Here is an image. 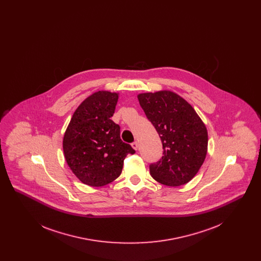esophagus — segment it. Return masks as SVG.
I'll list each match as a JSON object with an SVG mask.
<instances>
[{
  "label": "esophagus",
  "instance_id": "obj_1",
  "mask_svg": "<svg viewBox=\"0 0 261 261\" xmlns=\"http://www.w3.org/2000/svg\"><path fill=\"white\" fill-rule=\"evenodd\" d=\"M132 147H133V149H138V148H139V143H138L137 141H135L134 143H132Z\"/></svg>",
  "mask_w": 261,
  "mask_h": 261
}]
</instances>
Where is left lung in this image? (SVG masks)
Masks as SVG:
<instances>
[{
	"label": "left lung",
	"instance_id": "1",
	"mask_svg": "<svg viewBox=\"0 0 261 261\" xmlns=\"http://www.w3.org/2000/svg\"><path fill=\"white\" fill-rule=\"evenodd\" d=\"M140 106L161 137L163 155L149 164L151 177L166 186L191 181L207 151V130L193 107L170 91L138 95Z\"/></svg>",
	"mask_w": 261,
	"mask_h": 261
}]
</instances>
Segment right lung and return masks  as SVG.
<instances>
[{
  "instance_id": "right-lung-1",
  "label": "right lung",
  "mask_w": 261,
  "mask_h": 261,
  "mask_svg": "<svg viewBox=\"0 0 261 261\" xmlns=\"http://www.w3.org/2000/svg\"><path fill=\"white\" fill-rule=\"evenodd\" d=\"M118 94L99 91L75 111L63 137V152L75 176L89 186H105L122 171L128 153H135L120 138V127L111 119Z\"/></svg>"
}]
</instances>
